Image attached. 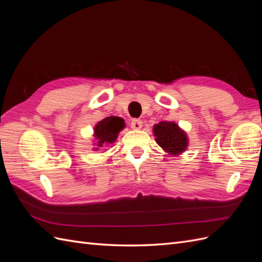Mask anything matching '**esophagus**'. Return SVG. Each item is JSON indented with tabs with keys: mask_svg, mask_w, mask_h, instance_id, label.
I'll return each instance as SVG.
<instances>
[{
	"mask_svg": "<svg viewBox=\"0 0 262 262\" xmlns=\"http://www.w3.org/2000/svg\"><path fill=\"white\" fill-rule=\"evenodd\" d=\"M142 125H143V123H142V121L139 120V119H133L131 122V128L133 130H140L142 128Z\"/></svg>",
	"mask_w": 262,
	"mask_h": 262,
	"instance_id": "esophagus-1",
	"label": "esophagus"
}]
</instances>
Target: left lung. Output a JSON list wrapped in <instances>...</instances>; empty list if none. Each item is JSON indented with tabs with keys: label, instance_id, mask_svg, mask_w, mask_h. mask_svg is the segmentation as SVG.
<instances>
[{
	"label": "left lung",
	"instance_id": "1",
	"mask_svg": "<svg viewBox=\"0 0 262 262\" xmlns=\"http://www.w3.org/2000/svg\"><path fill=\"white\" fill-rule=\"evenodd\" d=\"M156 143L164 152L172 156L180 155L188 147L189 139L187 133L173 121H162L153 126Z\"/></svg>",
	"mask_w": 262,
	"mask_h": 262
}]
</instances>
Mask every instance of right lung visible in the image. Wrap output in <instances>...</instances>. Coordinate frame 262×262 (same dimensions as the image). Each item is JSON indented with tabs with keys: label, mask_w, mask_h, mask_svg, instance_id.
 I'll list each match as a JSON object with an SVG mask.
<instances>
[{
	"label": "right lung",
	"mask_w": 262,
	"mask_h": 262,
	"mask_svg": "<svg viewBox=\"0 0 262 262\" xmlns=\"http://www.w3.org/2000/svg\"><path fill=\"white\" fill-rule=\"evenodd\" d=\"M124 120L120 117L110 116L101 121L97 122L94 126V150H98L101 146H107L116 142L118 134L124 129Z\"/></svg>",
	"instance_id": "add662e5"
}]
</instances>
